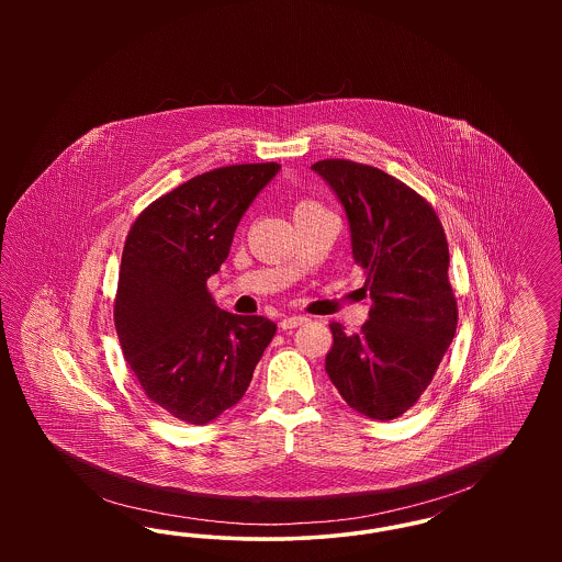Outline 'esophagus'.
<instances>
[{
  "label": "esophagus",
  "mask_w": 562,
  "mask_h": 562,
  "mask_svg": "<svg viewBox=\"0 0 562 562\" xmlns=\"http://www.w3.org/2000/svg\"><path fill=\"white\" fill-rule=\"evenodd\" d=\"M307 322L305 316H289V318H284V321L280 322V328L282 330H293L296 326H303Z\"/></svg>",
  "instance_id": "34e87169"
}]
</instances>
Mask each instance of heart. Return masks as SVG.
<instances>
[{"instance_id":"1","label":"heart","mask_w":562,"mask_h":562,"mask_svg":"<svg viewBox=\"0 0 562 562\" xmlns=\"http://www.w3.org/2000/svg\"><path fill=\"white\" fill-rule=\"evenodd\" d=\"M299 206H316V204H314V202H301ZM299 206H296V209H299Z\"/></svg>"}]
</instances>
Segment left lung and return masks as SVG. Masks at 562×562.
<instances>
[{
	"label": "left lung",
	"mask_w": 562,
	"mask_h": 562,
	"mask_svg": "<svg viewBox=\"0 0 562 562\" xmlns=\"http://www.w3.org/2000/svg\"><path fill=\"white\" fill-rule=\"evenodd\" d=\"M348 216L351 257L373 307L358 335L330 324L326 373L356 413L401 417L436 374L457 328L449 246L428 202L387 172L348 160L312 164Z\"/></svg>",
	"instance_id": "8db88e82"
}]
</instances>
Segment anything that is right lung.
Segmentation results:
<instances>
[{
  "label": "right lung",
  "instance_id": "1",
  "mask_svg": "<svg viewBox=\"0 0 562 562\" xmlns=\"http://www.w3.org/2000/svg\"><path fill=\"white\" fill-rule=\"evenodd\" d=\"M280 164L225 166L161 195L124 244L115 330L149 401L204 426L236 406L276 335L263 316L221 310L206 280L225 263L241 216Z\"/></svg>",
  "mask_w": 562,
  "mask_h": 562
}]
</instances>
